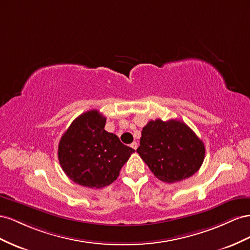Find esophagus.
<instances>
[{"label": "esophagus", "mask_w": 250, "mask_h": 250, "mask_svg": "<svg viewBox=\"0 0 250 250\" xmlns=\"http://www.w3.org/2000/svg\"><path fill=\"white\" fill-rule=\"evenodd\" d=\"M137 146H137V142L134 141V142H132V144H131V147L134 148V149H136Z\"/></svg>", "instance_id": "34e87169"}]
</instances>
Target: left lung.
<instances>
[{"label": "left lung", "instance_id": "obj_1", "mask_svg": "<svg viewBox=\"0 0 250 250\" xmlns=\"http://www.w3.org/2000/svg\"><path fill=\"white\" fill-rule=\"evenodd\" d=\"M137 153L159 180L174 183L198 172L205 146L183 121L156 119L142 129Z\"/></svg>", "mask_w": 250, "mask_h": 250}]
</instances>
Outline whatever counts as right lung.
Wrapping results in <instances>:
<instances>
[{"label": "right lung", "instance_id": "1", "mask_svg": "<svg viewBox=\"0 0 250 250\" xmlns=\"http://www.w3.org/2000/svg\"><path fill=\"white\" fill-rule=\"evenodd\" d=\"M104 125L105 117L91 110L74 119L60 140V165L82 187L102 188L111 184L135 152L115 134L106 132Z\"/></svg>", "mask_w": 250, "mask_h": 250}]
</instances>
